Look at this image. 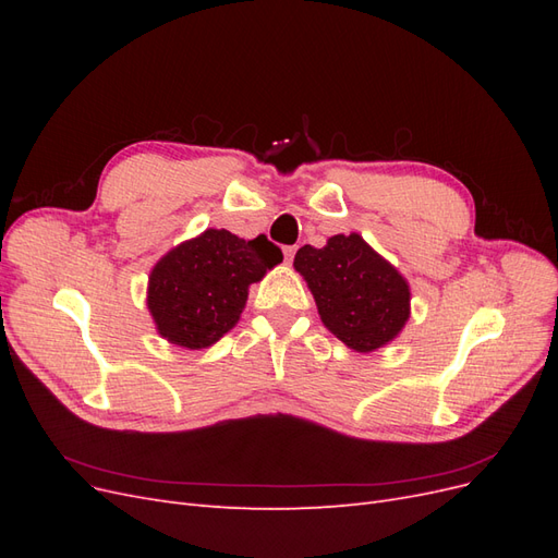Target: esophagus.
<instances>
[{"mask_svg": "<svg viewBox=\"0 0 558 558\" xmlns=\"http://www.w3.org/2000/svg\"><path fill=\"white\" fill-rule=\"evenodd\" d=\"M283 256H286V263H291L295 256V246H283Z\"/></svg>", "mask_w": 558, "mask_h": 558, "instance_id": "esophagus-1", "label": "esophagus"}]
</instances>
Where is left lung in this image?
<instances>
[{"mask_svg": "<svg viewBox=\"0 0 558 558\" xmlns=\"http://www.w3.org/2000/svg\"><path fill=\"white\" fill-rule=\"evenodd\" d=\"M324 326L361 353L391 342L410 318V286L361 234H335L324 248L295 253Z\"/></svg>", "mask_w": 558, "mask_h": 558, "instance_id": "left-lung-1", "label": "left lung"}]
</instances>
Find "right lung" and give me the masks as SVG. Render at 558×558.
Returning a JSON list of instances; mask_svg holds the SVG:
<instances>
[{
	"label": "right lung",
	"instance_id": "add662e5",
	"mask_svg": "<svg viewBox=\"0 0 558 558\" xmlns=\"http://www.w3.org/2000/svg\"><path fill=\"white\" fill-rule=\"evenodd\" d=\"M281 260V248L265 234L246 242L211 228L179 244L148 277L158 332L185 349L211 347L240 320L248 286Z\"/></svg>",
	"mask_w": 558,
	"mask_h": 558
}]
</instances>
